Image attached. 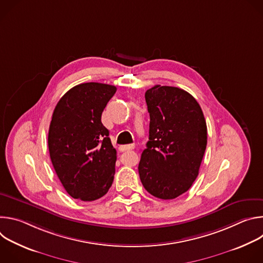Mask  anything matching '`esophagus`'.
<instances>
[{"label":"esophagus","instance_id":"34e87169","mask_svg":"<svg viewBox=\"0 0 263 263\" xmlns=\"http://www.w3.org/2000/svg\"><path fill=\"white\" fill-rule=\"evenodd\" d=\"M135 147V144H133V143H131V144H125V145H121L120 146V149L122 152H124V151H129V149H133Z\"/></svg>","mask_w":263,"mask_h":263}]
</instances>
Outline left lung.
Masks as SVG:
<instances>
[{
  "label": "left lung",
  "instance_id": "left-lung-1",
  "mask_svg": "<svg viewBox=\"0 0 263 263\" xmlns=\"http://www.w3.org/2000/svg\"><path fill=\"white\" fill-rule=\"evenodd\" d=\"M148 141L138 165L147 193L172 200L186 193L199 175L207 145L203 111L187 91L155 85L145 91Z\"/></svg>",
  "mask_w": 263,
  "mask_h": 263
}]
</instances>
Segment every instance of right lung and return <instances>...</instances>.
<instances>
[{
    "instance_id": "right-lung-1",
    "label": "right lung",
    "mask_w": 263,
    "mask_h": 263,
    "mask_svg": "<svg viewBox=\"0 0 263 263\" xmlns=\"http://www.w3.org/2000/svg\"><path fill=\"white\" fill-rule=\"evenodd\" d=\"M116 91L114 85L82 83L70 88L54 109L48 136L50 157L73 199L98 200L114 182L117 151L101 118Z\"/></svg>"
}]
</instances>
